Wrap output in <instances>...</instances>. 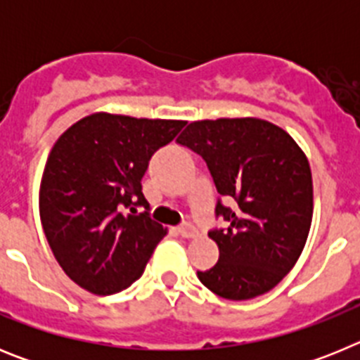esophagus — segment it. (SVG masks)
<instances>
[{"mask_svg": "<svg viewBox=\"0 0 360 360\" xmlns=\"http://www.w3.org/2000/svg\"><path fill=\"white\" fill-rule=\"evenodd\" d=\"M178 234L184 238H195L198 232H196V229L193 227V225L186 224V225H182V227H178Z\"/></svg>", "mask_w": 360, "mask_h": 360, "instance_id": "esophagus-1", "label": "esophagus"}]
</instances>
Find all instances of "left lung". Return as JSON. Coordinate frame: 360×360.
Here are the masks:
<instances>
[{
	"mask_svg": "<svg viewBox=\"0 0 360 360\" xmlns=\"http://www.w3.org/2000/svg\"><path fill=\"white\" fill-rule=\"evenodd\" d=\"M198 153L229 227L214 229L219 259L198 279L216 295L245 301L265 294L292 270L307 243L314 214L311 171L304 151L276 124L256 117L195 120L176 139Z\"/></svg>",
	"mask_w": 360,
	"mask_h": 360,
	"instance_id": "8db88e82",
	"label": "left lung"
}]
</instances>
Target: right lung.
<instances>
[{"label": "right lung", "mask_w": 360, "mask_h": 360, "mask_svg": "<svg viewBox=\"0 0 360 360\" xmlns=\"http://www.w3.org/2000/svg\"><path fill=\"white\" fill-rule=\"evenodd\" d=\"M184 126L98 111L57 139L41 178L39 216L57 263L81 288L117 294L142 276L167 229L139 212L149 209L141 180L153 153Z\"/></svg>", "instance_id": "add662e5"}]
</instances>
